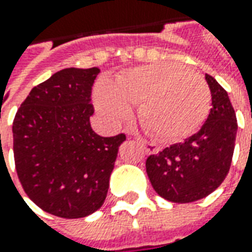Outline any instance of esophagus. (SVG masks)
Returning a JSON list of instances; mask_svg holds the SVG:
<instances>
[{
  "label": "esophagus",
  "mask_w": 252,
  "mask_h": 252,
  "mask_svg": "<svg viewBox=\"0 0 252 252\" xmlns=\"http://www.w3.org/2000/svg\"><path fill=\"white\" fill-rule=\"evenodd\" d=\"M138 142L143 146L146 153H149V154H157V153H159V150H161L158 144L150 143V142H147V140H144L142 138H138Z\"/></svg>",
  "instance_id": "34e87169"
}]
</instances>
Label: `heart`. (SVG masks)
Returning <instances> with one entry per match:
<instances>
[{"mask_svg": "<svg viewBox=\"0 0 252 252\" xmlns=\"http://www.w3.org/2000/svg\"><path fill=\"white\" fill-rule=\"evenodd\" d=\"M95 106L109 126H120L139 105V120L158 138L181 140L207 119L212 93L196 72L176 63L139 65L121 72L113 83L99 82Z\"/></svg>", "mask_w": 252, "mask_h": 252, "instance_id": "1", "label": "heart"}]
</instances>
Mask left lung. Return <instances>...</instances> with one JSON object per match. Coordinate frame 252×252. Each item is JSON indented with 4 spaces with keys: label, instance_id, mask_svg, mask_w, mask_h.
Returning a JSON list of instances; mask_svg holds the SVG:
<instances>
[{
    "label": "left lung",
    "instance_id": "obj_1",
    "mask_svg": "<svg viewBox=\"0 0 252 252\" xmlns=\"http://www.w3.org/2000/svg\"><path fill=\"white\" fill-rule=\"evenodd\" d=\"M212 93L207 120L195 135L172 144L146 161L156 192L175 203L195 202L217 189L228 175L235 150L237 121L228 93L206 73Z\"/></svg>",
    "mask_w": 252,
    "mask_h": 252
}]
</instances>
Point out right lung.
I'll return each instance as SVG.
<instances>
[{
  "mask_svg": "<svg viewBox=\"0 0 252 252\" xmlns=\"http://www.w3.org/2000/svg\"><path fill=\"white\" fill-rule=\"evenodd\" d=\"M98 68H65L31 90L13 121L16 170L42 210L82 218L106 199L109 180L126 135L93 131L91 87Z\"/></svg>",
  "mask_w": 252,
  "mask_h": 252,
  "instance_id": "right-lung-1",
  "label": "right lung"
}]
</instances>
